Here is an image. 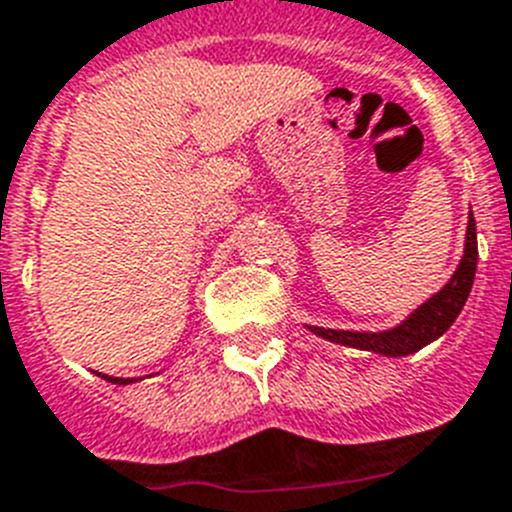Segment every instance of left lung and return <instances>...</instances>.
Segmentation results:
<instances>
[{
    "label": "left lung",
    "mask_w": 512,
    "mask_h": 512,
    "mask_svg": "<svg viewBox=\"0 0 512 512\" xmlns=\"http://www.w3.org/2000/svg\"><path fill=\"white\" fill-rule=\"evenodd\" d=\"M474 271H477V223L469 215L467 228V246H464V256L451 277V282L425 302L423 307L410 315L408 320L397 328L387 330V333H351V330H330V328H315L310 325L312 333H318L320 338L333 343H343V346H354L361 351H374L382 356H408L436 341L451 328L456 318H459L461 307L467 302L469 292L474 284Z\"/></svg>",
    "instance_id": "8db88e82"
}]
</instances>
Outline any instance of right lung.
I'll list each match as a JSON object with an SVG mask.
<instances>
[{"instance_id":"add662e5","label":"right lung","mask_w":512,"mask_h":512,"mask_svg":"<svg viewBox=\"0 0 512 512\" xmlns=\"http://www.w3.org/2000/svg\"><path fill=\"white\" fill-rule=\"evenodd\" d=\"M104 379H110V382H115V384H128V382H133V379H117V377H104Z\"/></svg>"}]
</instances>
